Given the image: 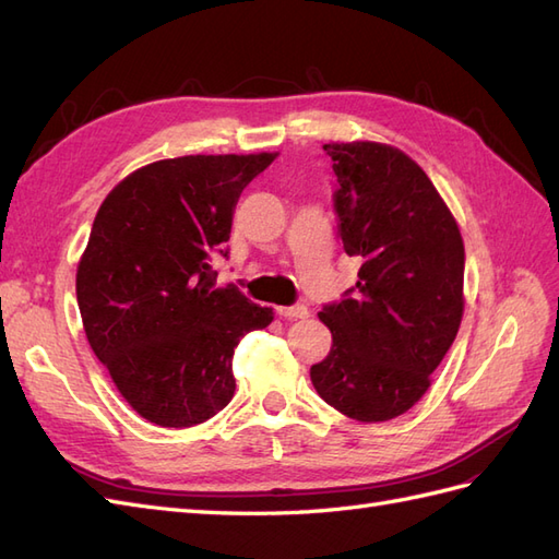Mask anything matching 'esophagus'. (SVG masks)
<instances>
[{"mask_svg":"<svg viewBox=\"0 0 559 559\" xmlns=\"http://www.w3.org/2000/svg\"><path fill=\"white\" fill-rule=\"evenodd\" d=\"M278 311V316H283V318H307L309 316V309L305 307V305H295V307H278L276 309Z\"/></svg>","mask_w":559,"mask_h":559,"instance_id":"34e87169","label":"esophagus"}]
</instances>
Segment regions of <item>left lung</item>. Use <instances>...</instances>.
I'll list each match as a JSON object with an SVG mask.
<instances>
[{"label": "left lung", "instance_id": "obj_1", "mask_svg": "<svg viewBox=\"0 0 559 559\" xmlns=\"http://www.w3.org/2000/svg\"><path fill=\"white\" fill-rule=\"evenodd\" d=\"M356 288L318 318L332 332L311 365L323 401L356 421H389L421 401L464 316V238L417 162L384 142L323 145Z\"/></svg>", "mask_w": 559, "mask_h": 559}]
</instances>
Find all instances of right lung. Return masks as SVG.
<instances>
[{
	"mask_svg": "<svg viewBox=\"0 0 559 559\" xmlns=\"http://www.w3.org/2000/svg\"><path fill=\"white\" fill-rule=\"evenodd\" d=\"M278 154H197L133 170L109 191L76 266V301L93 354L142 419L203 424L234 397V348L274 321L227 285L213 260L238 197Z\"/></svg>",
	"mask_w": 559,
	"mask_h": 559,
	"instance_id": "add662e5",
	"label": "right lung"
}]
</instances>
